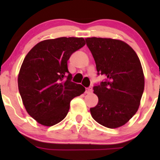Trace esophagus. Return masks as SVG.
Returning a JSON list of instances; mask_svg holds the SVG:
<instances>
[{"label":"esophagus","mask_w":160,"mask_h":160,"mask_svg":"<svg viewBox=\"0 0 160 160\" xmlns=\"http://www.w3.org/2000/svg\"><path fill=\"white\" fill-rule=\"evenodd\" d=\"M85 93H92V88H87L86 90H85Z\"/></svg>","instance_id":"1"}]
</instances>
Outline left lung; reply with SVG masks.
<instances>
[{"label":"left lung","instance_id":"obj_1","mask_svg":"<svg viewBox=\"0 0 160 160\" xmlns=\"http://www.w3.org/2000/svg\"><path fill=\"white\" fill-rule=\"evenodd\" d=\"M98 74L105 77L93 87L98 103L90 109L92 118L104 127L116 128L135 115L144 91L145 78L139 59L125 42L108 38H86Z\"/></svg>","mask_w":160,"mask_h":160}]
</instances>
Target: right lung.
I'll list each match as a JSON object with an SVG mask.
<instances>
[{
    "label": "right lung",
    "mask_w": 160,
    "mask_h": 160,
    "mask_svg": "<svg viewBox=\"0 0 160 160\" xmlns=\"http://www.w3.org/2000/svg\"><path fill=\"white\" fill-rule=\"evenodd\" d=\"M86 44L83 38L61 37L35 45L24 59L18 77L27 112L38 123L52 126L63 120L75 97L85 91L71 81L67 61Z\"/></svg>",
    "instance_id": "obj_1"
}]
</instances>
